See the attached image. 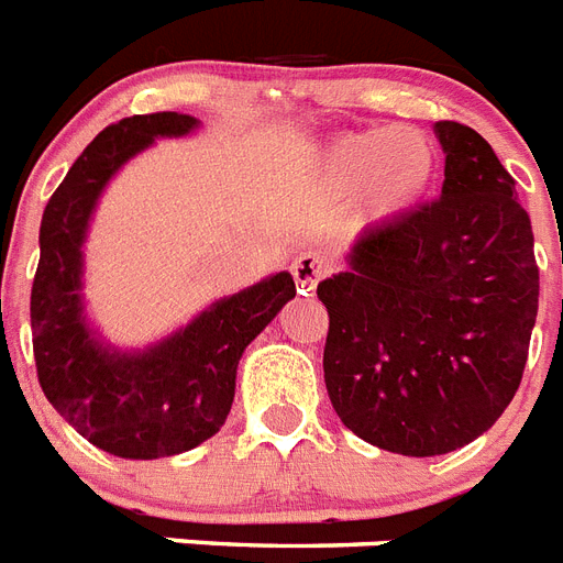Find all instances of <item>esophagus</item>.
Here are the masks:
<instances>
[{"label": "esophagus", "instance_id": "esophagus-1", "mask_svg": "<svg viewBox=\"0 0 563 563\" xmlns=\"http://www.w3.org/2000/svg\"><path fill=\"white\" fill-rule=\"evenodd\" d=\"M290 273H294L296 287H299L302 294H313L319 285V278L328 273V267H325V261L308 250V253L296 255L294 264H290Z\"/></svg>", "mask_w": 563, "mask_h": 563}]
</instances>
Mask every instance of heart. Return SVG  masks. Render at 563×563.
<instances>
[{
    "mask_svg": "<svg viewBox=\"0 0 563 563\" xmlns=\"http://www.w3.org/2000/svg\"><path fill=\"white\" fill-rule=\"evenodd\" d=\"M317 174L331 195L357 191L363 218L386 220L427 195L435 147L418 128L345 130L319 151Z\"/></svg>",
    "mask_w": 563,
    "mask_h": 563,
    "instance_id": "b5f03b06",
    "label": "heart"
}]
</instances>
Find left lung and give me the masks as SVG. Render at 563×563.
Here are the masks:
<instances>
[{
    "label": "left lung",
    "mask_w": 563,
    "mask_h": 563,
    "mask_svg": "<svg viewBox=\"0 0 563 563\" xmlns=\"http://www.w3.org/2000/svg\"><path fill=\"white\" fill-rule=\"evenodd\" d=\"M442 197L360 232L319 282L325 386L363 442L401 456L465 448L503 416L538 317V264L515 179L476 130L435 121Z\"/></svg>",
    "instance_id": "obj_1"
}]
</instances>
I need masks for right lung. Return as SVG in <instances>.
I'll return each mask as SVG.
<instances>
[{"mask_svg":"<svg viewBox=\"0 0 563 563\" xmlns=\"http://www.w3.org/2000/svg\"><path fill=\"white\" fill-rule=\"evenodd\" d=\"M183 112H151L101 130L75 159L40 223L31 287L37 377L48 404L84 439L121 460H159L218 433L235 398L238 360L296 296L290 273H273L223 296L142 352H121L89 325L84 244L98 197L121 165L156 139L195 133Z\"/></svg>","mask_w":563,"mask_h":563,"instance_id":"obj_1","label":"right lung"}]
</instances>
